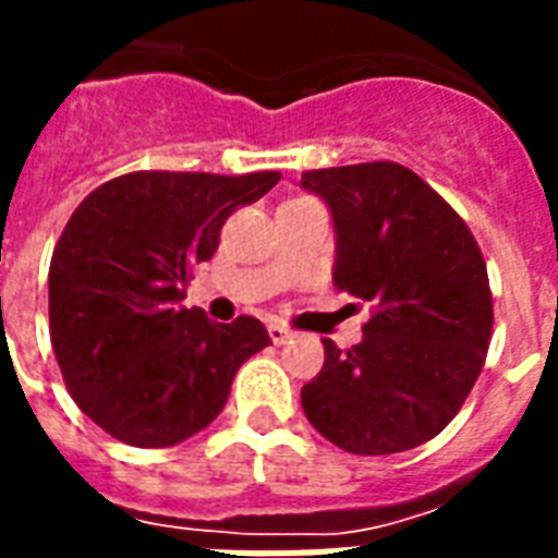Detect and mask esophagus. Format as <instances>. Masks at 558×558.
<instances>
[{
  "label": "esophagus",
  "instance_id": "obj_1",
  "mask_svg": "<svg viewBox=\"0 0 558 558\" xmlns=\"http://www.w3.org/2000/svg\"><path fill=\"white\" fill-rule=\"evenodd\" d=\"M268 337H271V342H275V345H280V342L290 340L292 331L290 328H283V325H278V322H271V325H268Z\"/></svg>",
  "mask_w": 558,
  "mask_h": 558
}]
</instances>
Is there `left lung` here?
Wrapping results in <instances>:
<instances>
[{
	"label": "left lung",
	"mask_w": 558,
	"mask_h": 558,
	"mask_svg": "<svg viewBox=\"0 0 558 558\" xmlns=\"http://www.w3.org/2000/svg\"><path fill=\"white\" fill-rule=\"evenodd\" d=\"M333 216V287L369 304L363 340L325 345L301 387L311 426L354 456H390L449 426L494 328L488 268L464 218L399 162L304 171Z\"/></svg>",
	"instance_id": "obj_1"
}]
</instances>
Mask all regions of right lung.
Returning a JSON list of instances; mask_svg holds the SVG:
<instances>
[{
    "label": "right lung",
    "instance_id": "obj_1",
    "mask_svg": "<svg viewBox=\"0 0 558 558\" xmlns=\"http://www.w3.org/2000/svg\"><path fill=\"white\" fill-rule=\"evenodd\" d=\"M278 180L132 171L70 216L49 263L52 352L73 402L121 444L197 435L221 414L239 366L271 342L254 316L221 325L180 301L227 218Z\"/></svg>",
    "mask_w": 558,
    "mask_h": 558
}]
</instances>
